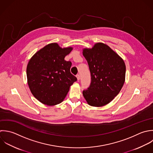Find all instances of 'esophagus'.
<instances>
[{"instance_id":"1","label":"esophagus","mask_w":153,"mask_h":153,"mask_svg":"<svg viewBox=\"0 0 153 153\" xmlns=\"http://www.w3.org/2000/svg\"><path fill=\"white\" fill-rule=\"evenodd\" d=\"M76 77H77V80H80V75L78 74H77V75H76Z\"/></svg>"}]
</instances>
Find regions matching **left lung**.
I'll list each match as a JSON object with an SVG mask.
<instances>
[{
	"label": "left lung",
	"mask_w": 153,
	"mask_h": 153,
	"mask_svg": "<svg viewBox=\"0 0 153 153\" xmlns=\"http://www.w3.org/2000/svg\"><path fill=\"white\" fill-rule=\"evenodd\" d=\"M83 55L87 60L91 83L83 95L88 104L102 107L110 103L120 92L125 80L126 65L123 59L108 45L96 43L85 48Z\"/></svg>",
	"instance_id": "1"
}]
</instances>
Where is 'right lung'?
Here are the masks:
<instances>
[{
    "mask_svg": "<svg viewBox=\"0 0 153 153\" xmlns=\"http://www.w3.org/2000/svg\"><path fill=\"white\" fill-rule=\"evenodd\" d=\"M72 49L50 43L30 59L27 67L28 85L33 96L42 103L48 105L61 103L77 81L70 73L71 62L64 59Z\"/></svg>",
    "mask_w": 153,
    "mask_h": 153,
    "instance_id": "1",
    "label": "right lung"
}]
</instances>
